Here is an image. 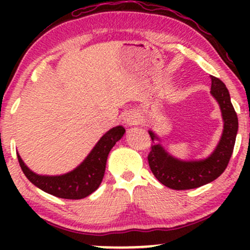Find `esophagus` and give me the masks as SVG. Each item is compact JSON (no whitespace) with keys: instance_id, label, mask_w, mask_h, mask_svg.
<instances>
[{"instance_id":"esophagus-1","label":"esophagus","mask_w":250,"mask_h":250,"mask_svg":"<svg viewBox=\"0 0 250 250\" xmlns=\"http://www.w3.org/2000/svg\"><path fill=\"white\" fill-rule=\"evenodd\" d=\"M140 117L141 116L139 115V113L131 110V111H128V113H125V117H123V121H125V125L130 127V125H135L140 122V120H141Z\"/></svg>"}]
</instances>
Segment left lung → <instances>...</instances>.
<instances>
[{
  "mask_svg": "<svg viewBox=\"0 0 250 250\" xmlns=\"http://www.w3.org/2000/svg\"><path fill=\"white\" fill-rule=\"evenodd\" d=\"M211 96L219 103L223 120V130L214 151L206 159L180 160L166 150L161 140L153 130L149 135L154 145L148 155L151 173L162 185L175 190L199 188L216 180L226 170L236 140L239 121L231 104L230 95L220 79L210 76Z\"/></svg>",
  "mask_w": 250,
  "mask_h": 250,
  "instance_id": "1",
  "label": "left lung"
}]
</instances>
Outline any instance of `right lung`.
Masks as SVG:
<instances>
[{
    "label": "right lung",
    "mask_w": 250,
    "mask_h": 250,
    "mask_svg": "<svg viewBox=\"0 0 250 250\" xmlns=\"http://www.w3.org/2000/svg\"><path fill=\"white\" fill-rule=\"evenodd\" d=\"M125 129L122 125L108 130L75 169L62 175H40L34 173L17 153L20 166L27 179L45 193L68 200L84 199L96 190L104 176L109 151L122 139Z\"/></svg>",
    "instance_id": "right-lung-1"
}]
</instances>
